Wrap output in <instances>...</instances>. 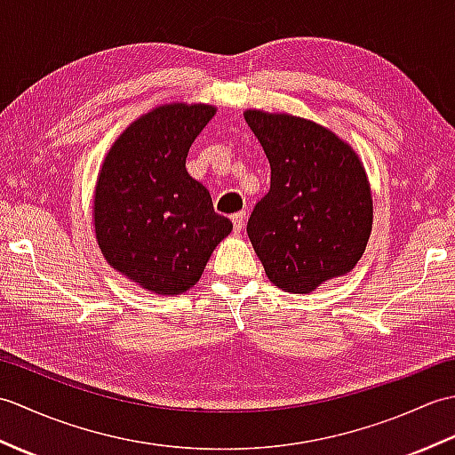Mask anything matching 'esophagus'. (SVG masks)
<instances>
[{
	"instance_id": "34e87169",
	"label": "esophagus",
	"mask_w": 455,
	"mask_h": 455,
	"mask_svg": "<svg viewBox=\"0 0 455 455\" xmlns=\"http://www.w3.org/2000/svg\"><path fill=\"white\" fill-rule=\"evenodd\" d=\"M244 212H235L233 215V227H235V233H240V230L244 228Z\"/></svg>"
}]
</instances>
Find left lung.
I'll return each mask as SVG.
<instances>
[{"instance_id":"8db88e82","label":"left lung","mask_w":455,"mask_h":455,"mask_svg":"<svg viewBox=\"0 0 455 455\" xmlns=\"http://www.w3.org/2000/svg\"><path fill=\"white\" fill-rule=\"evenodd\" d=\"M272 168L248 238L269 282L311 293L352 272L371 235L373 201L362 160L332 131L287 113L244 111Z\"/></svg>"}]
</instances>
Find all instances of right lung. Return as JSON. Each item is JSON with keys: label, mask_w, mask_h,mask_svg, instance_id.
<instances>
[{"label": "right lung", "mask_w": 455, "mask_h": 455, "mask_svg": "<svg viewBox=\"0 0 455 455\" xmlns=\"http://www.w3.org/2000/svg\"><path fill=\"white\" fill-rule=\"evenodd\" d=\"M215 111L170 103L144 113L113 142L100 170L93 225L101 254L152 293H186L233 230L186 170L191 144Z\"/></svg>", "instance_id": "obj_1"}]
</instances>
